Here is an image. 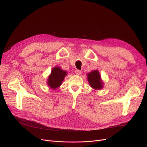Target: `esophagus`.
<instances>
[{
    "mask_svg": "<svg viewBox=\"0 0 147 147\" xmlns=\"http://www.w3.org/2000/svg\"><path fill=\"white\" fill-rule=\"evenodd\" d=\"M81 71L79 70V69H76V70L75 71V73L77 74V75H80L81 74Z\"/></svg>",
    "mask_w": 147,
    "mask_h": 147,
    "instance_id": "34e87169",
    "label": "esophagus"
}]
</instances>
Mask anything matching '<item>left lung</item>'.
I'll use <instances>...</instances> for the list:
<instances>
[{"label": "left lung", "mask_w": 147, "mask_h": 147, "mask_svg": "<svg viewBox=\"0 0 147 147\" xmlns=\"http://www.w3.org/2000/svg\"><path fill=\"white\" fill-rule=\"evenodd\" d=\"M88 79L90 86L95 89H101L102 88V83L101 81L98 71L94 70L88 74Z\"/></svg>", "instance_id": "1"}]
</instances>
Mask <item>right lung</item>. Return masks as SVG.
Here are the masks:
<instances>
[{"label":"right lung","instance_id":"right-lung-1","mask_svg":"<svg viewBox=\"0 0 147 147\" xmlns=\"http://www.w3.org/2000/svg\"><path fill=\"white\" fill-rule=\"evenodd\" d=\"M67 75V72L63 71L60 68L55 67L52 69L51 75L48 78V85L53 89L60 86L63 81L65 76Z\"/></svg>","mask_w":147,"mask_h":147}]
</instances>
